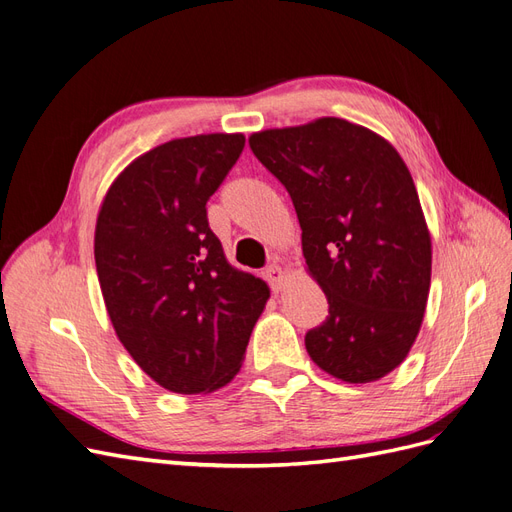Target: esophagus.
<instances>
[{"label":"esophagus","instance_id":"esophagus-1","mask_svg":"<svg viewBox=\"0 0 512 512\" xmlns=\"http://www.w3.org/2000/svg\"><path fill=\"white\" fill-rule=\"evenodd\" d=\"M265 280L269 282L273 293H280V290H282L284 284H286V273L282 271V267L271 265V267L265 271Z\"/></svg>","mask_w":512,"mask_h":512}]
</instances>
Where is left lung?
Segmentation results:
<instances>
[{
	"mask_svg": "<svg viewBox=\"0 0 512 512\" xmlns=\"http://www.w3.org/2000/svg\"><path fill=\"white\" fill-rule=\"evenodd\" d=\"M250 148L293 200L329 303L306 334L312 362L347 383L385 377L416 342L431 288V234L405 161L342 118L260 131Z\"/></svg>",
	"mask_w": 512,
	"mask_h": 512,
	"instance_id": "8db88e82",
	"label": "left lung"
}]
</instances>
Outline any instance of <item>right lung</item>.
<instances>
[{"label": "right lung", "mask_w": 512, "mask_h": 512, "mask_svg": "<svg viewBox=\"0 0 512 512\" xmlns=\"http://www.w3.org/2000/svg\"><path fill=\"white\" fill-rule=\"evenodd\" d=\"M243 146L241 133H209L148 150L120 172L96 217V273L116 336L176 394L234 379L269 299L265 282L226 260L206 217Z\"/></svg>", "instance_id": "add662e5"}]
</instances>
